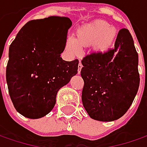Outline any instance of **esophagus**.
Segmentation results:
<instances>
[{"instance_id":"obj_1","label":"esophagus","mask_w":147,"mask_h":147,"mask_svg":"<svg viewBox=\"0 0 147 147\" xmlns=\"http://www.w3.org/2000/svg\"><path fill=\"white\" fill-rule=\"evenodd\" d=\"M82 64L80 63H80H79V65H78V74H80V71H81V68H82Z\"/></svg>"}]
</instances>
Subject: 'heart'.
<instances>
[{"label": "heart", "instance_id": "obj_1", "mask_svg": "<svg viewBox=\"0 0 147 147\" xmlns=\"http://www.w3.org/2000/svg\"><path fill=\"white\" fill-rule=\"evenodd\" d=\"M117 35L116 28L104 20H96L80 27L76 33V40L71 37L67 39V48L74 55L81 53V47L91 45L95 52L104 53L113 45Z\"/></svg>", "mask_w": 147, "mask_h": 147}]
</instances>
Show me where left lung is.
<instances>
[{"label": "left lung", "instance_id": "left-lung-1", "mask_svg": "<svg viewBox=\"0 0 147 147\" xmlns=\"http://www.w3.org/2000/svg\"><path fill=\"white\" fill-rule=\"evenodd\" d=\"M81 63V99L89 116L102 122L123 116L140 85L138 54L128 29L119 30L114 48L87 55Z\"/></svg>", "mask_w": 147, "mask_h": 147}]
</instances>
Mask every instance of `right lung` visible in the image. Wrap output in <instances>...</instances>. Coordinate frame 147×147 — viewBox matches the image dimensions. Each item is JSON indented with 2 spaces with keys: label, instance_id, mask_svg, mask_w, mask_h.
Masks as SVG:
<instances>
[{
  "label": "right lung",
  "instance_id": "1",
  "mask_svg": "<svg viewBox=\"0 0 147 147\" xmlns=\"http://www.w3.org/2000/svg\"><path fill=\"white\" fill-rule=\"evenodd\" d=\"M67 17L50 16L25 24L9 48L6 82L17 112L26 118L44 117L53 109L58 90L77 74V59L62 60Z\"/></svg>",
  "mask_w": 147,
  "mask_h": 147
}]
</instances>
